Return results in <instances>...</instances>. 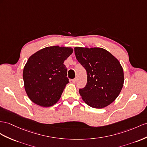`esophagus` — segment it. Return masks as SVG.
Wrapping results in <instances>:
<instances>
[{
	"label": "esophagus",
	"mask_w": 147,
	"mask_h": 147,
	"mask_svg": "<svg viewBox=\"0 0 147 147\" xmlns=\"http://www.w3.org/2000/svg\"><path fill=\"white\" fill-rule=\"evenodd\" d=\"M72 81H73V83H76V82H77V79H76V78H74V79H73V80H72Z\"/></svg>",
	"instance_id": "1"
}]
</instances>
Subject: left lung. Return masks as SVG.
<instances>
[{
  "label": "left lung",
  "mask_w": 147,
  "mask_h": 147,
  "mask_svg": "<svg viewBox=\"0 0 147 147\" xmlns=\"http://www.w3.org/2000/svg\"><path fill=\"white\" fill-rule=\"evenodd\" d=\"M76 58L87 73V83L80 89L88 106L101 109L114 102L121 91L124 78L119 61L105 49L75 47Z\"/></svg>",
  "instance_id": "obj_1"
}]
</instances>
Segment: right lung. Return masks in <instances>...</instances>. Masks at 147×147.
Segmentation results:
<instances>
[{"label": "right lung", "mask_w": 147, "mask_h": 147, "mask_svg": "<svg viewBox=\"0 0 147 147\" xmlns=\"http://www.w3.org/2000/svg\"><path fill=\"white\" fill-rule=\"evenodd\" d=\"M73 52L71 48L48 47L29 58L23 78L25 91L32 102L42 107L58 102L69 82L63 63Z\"/></svg>", "instance_id": "right-lung-1"}]
</instances>
